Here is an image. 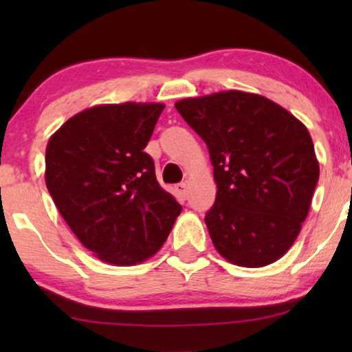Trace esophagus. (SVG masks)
Returning <instances> with one entry per match:
<instances>
[{
  "label": "esophagus",
  "mask_w": 352,
  "mask_h": 352,
  "mask_svg": "<svg viewBox=\"0 0 352 352\" xmlns=\"http://www.w3.org/2000/svg\"><path fill=\"white\" fill-rule=\"evenodd\" d=\"M175 192L177 194V197H179V199L184 201L187 199V186H186V182H179V184H176L175 186Z\"/></svg>",
  "instance_id": "esophagus-1"
}]
</instances>
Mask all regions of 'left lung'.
<instances>
[{
    "label": "left lung",
    "mask_w": 352,
    "mask_h": 352,
    "mask_svg": "<svg viewBox=\"0 0 352 352\" xmlns=\"http://www.w3.org/2000/svg\"><path fill=\"white\" fill-rule=\"evenodd\" d=\"M204 139L214 166L216 200L205 223L221 256L267 266L288 252L319 181L309 131L259 94L223 91L175 104Z\"/></svg>",
    "instance_id": "8db88e82"
}]
</instances>
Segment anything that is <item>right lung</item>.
<instances>
[{
    "mask_svg": "<svg viewBox=\"0 0 352 352\" xmlns=\"http://www.w3.org/2000/svg\"><path fill=\"white\" fill-rule=\"evenodd\" d=\"M163 104L83 110L52 134L46 187L72 232L100 261L131 266L155 254L182 206L144 152Z\"/></svg>",
    "mask_w": 352,
    "mask_h": 352,
    "instance_id": "add662e5",
    "label": "right lung"
}]
</instances>
